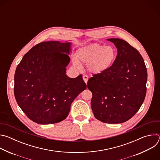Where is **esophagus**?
I'll use <instances>...</instances> for the list:
<instances>
[{
	"label": "esophagus",
	"instance_id": "esophagus-1",
	"mask_svg": "<svg viewBox=\"0 0 160 160\" xmlns=\"http://www.w3.org/2000/svg\"><path fill=\"white\" fill-rule=\"evenodd\" d=\"M83 79L84 82L87 83V81H88V77L87 75H83Z\"/></svg>",
	"mask_w": 160,
	"mask_h": 160
}]
</instances>
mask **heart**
Wrapping results in <instances>:
<instances>
[{
	"instance_id": "obj_1",
	"label": "heart",
	"mask_w": 160,
	"mask_h": 160,
	"mask_svg": "<svg viewBox=\"0 0 160 160\" xmlns=\"http://www.w3.org/2000/svg\"><path fill=\"white\" fill-rule=\"evenodd\" d=\"M117 57L116 50L110 45L99 43L84 45L77 51L73 64L80 67V62L87 64V70L92 74H100L111 67Z\"/></svg>"
}]
</instances>
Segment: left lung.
Here are the masks:
<instances>
[{
	"label": "left lung",
	"mask_w": 160,
	"mask_h": 160,
	"mask_svg": "<svg viewBox=\"0 0 160 160\" xmlns=\"http://www.w3.org/2000/svg\"><path fill=\"white\" fill-rule=\"evenodd\" d=\"M117 56L104 72L90 78L87 87L92 93L91 108L96 119L120 123L138 111L146 94L147 69L139 51L125 40L109 38Z\"/></svg>",
	"instance_id": "obj_1"
}]
</instances>
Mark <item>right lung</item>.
Returning <instances> with one entry per match:
<instances>
[{"label":"right lung","mask_w":160,"mask_h":160,"mask_svg":"<svg viewBox=\"0 0 160 160\" xmlns=\"http://www.w3.org/2000/svg\"><path fill=\"white\" fill-rule=\"evenodd\" d=\"M72 43L41 42L22 58L14 75L16 102L26 115L39 124L64 120L74 99L87 88L82 75L66 74Z\"/></svg>","instance_id":"obj_1"}]
</instances>
